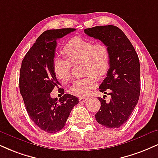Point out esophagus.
<instances>
[{
  "instance_id": "34e87169",
  "label": "esophagus",
  "mask_w": 158,
  "mask_h": 158,
  "mask_svg": "<svg viewBox=\"0 0 158 158\" xmlns=\"http://www.w3.org/2000/svg\"><path fill=\"white\" fill-rule=\"evenodd\" d=\"M87 99V98H85V97L79 98V102H85Z\"/></svg>"
}]
</instances>
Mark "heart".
I'll list each match as a JSON object with an SVG mask.
<instances>
[{"label":"heart","mask_w":158,"mask_h":158,"mask_svg":"<svg viewBox=\"0 0 158 158\" xmlns=\"http://www.w3.org/2000/svg\"><path fill=\"white\" fill-rule=\"evenodd\" d=\"M65 59L56 57L53 61V70L56 79L65 83L71 78L72 65L82 63L83 73L87 75L77 79L69 88L70 94L84 97L96 85V79L107 75L110 65V53L104 43H95L90 40L73 37L62 48Z\"/></svg>","instance_id":"heart-1"}]
</instances>
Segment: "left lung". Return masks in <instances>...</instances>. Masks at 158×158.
<instances>
[{"label": "left lung", "mask_w": 158, "mask_h": 158, "mask_svg": "<svg viewBox=\"0 0 158 158\" xmlns=\"http://www.w3.org/2000/svg\"><path fill=\"white\" fill-rule=\"evenodd\" d=\"M84 31L102 41L110 53L109 71L99 86V91L111 96V99L107 102L104 97L98 98L101 107L95 117L102 126L118 128L128 120L139 99L138 56L131 42L117 26H98L86 28Z\"/></svg>", "instance_id": "1"}]
</instances>
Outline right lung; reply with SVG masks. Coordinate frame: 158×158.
I'll return each mask as SVG.
<instances>
[{"instance_id": "obj_1", "label": "right lung", "mask_w": 158, "mask_h": 158, "mask_svg": "<svg viewBox=\"0 0 158 158\" xmlns=\"http://www.w3.org/2000/svg\"><path fill=\"white\" fill-rule=\"evenodd\" d=\"M75 28L47 30L25 55L20 68L19 86L30 118L42 130L49 133L63 128L71 111L79 99L64 94L60 99L50 94L59 81L53 70L56 40L75 31ZM59 90L63 92L62 88Z\"/></svg>"}]
</instances>
